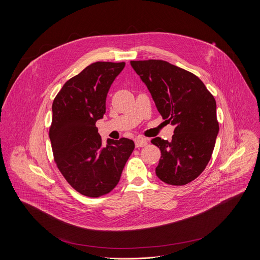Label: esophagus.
<instances>
[{
	"label": "esophagus",
	"mask_w": 260,
	"mask_h": 260,
	"mask_svg": "<svg viewBox=\"0 0 260 260\" xmlns=\"http://www.w3.org/2000/svg\"><path fill=\"white\" fill-rule=\"evenodd\" d=\"M146 145H147V140L145 138H137V139H135V146L137 148L144 147Z\"/></svg>",
	"instance_id": "esophagus-1"
}]
</instances>
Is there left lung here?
I'll use <instances>...</instances> for the list:
<instances>
[{
	"label": "left lung",
	"mask_w": 260,
	"mask_h": 260,
	"mask_svg": "<svg viewBox=\"0 0 260 260\" xmlns=\"http://www.w3.org/2000/svg\"><path fill=\"white\" fill-rule=\"evenodd\" d=\"M147 86L157 110L175 126L172 140L156 137L161 151L156 175L170 185H185L207 166L219 131L216 102L194 74L162 60L131 61Z\"/></svg>",
	"instance_id": "8db88e82"
}]
</instances>
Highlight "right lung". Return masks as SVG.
<instances>
[{"label": "right lung", "mask_w": 260, "mask_h": 260, "mask_svg": "<svg viewBox=\"0 0 260 260\" xmlns=\"http://www.w3.org/2000/svg\"><path fill=\"white\" fill-rule=\"evenodd\" d=\"M125 63L96 62L68 80L52 105L50 140L55 162L67 182L79 193L99 197L118 184L135 148L128 138L102 145L96 122L106 112L112 83Z\"/></svg>", "instance_id": "obj_1"}]
</instances>
